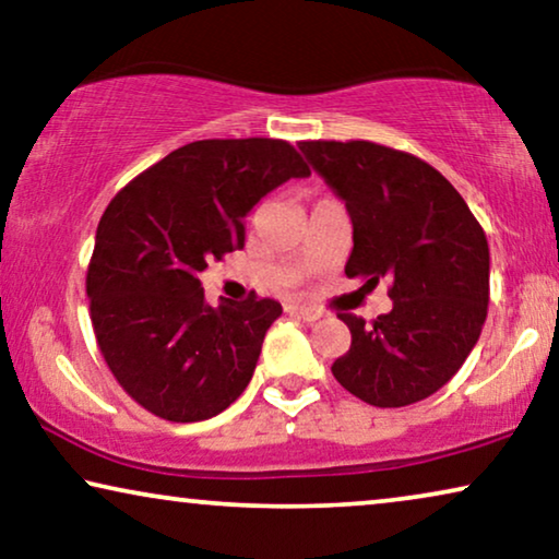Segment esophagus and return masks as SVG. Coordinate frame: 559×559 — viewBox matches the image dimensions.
Instances as JSON below:
<instances>
[{"mask_svg": "<svg viewBox=\"0 0 559 559\" xmlns=\"http://www.w3.org/2000/svg\"><path fill=\"white\" fill-rule=\"evenodd\" d=\"M287 312L289 316H297L302 320H308V323H312V320H318L323 312L320 310H312V308H305V305H287Z\"/></svg>", "mask_w": 559, "mask_h": 559, "instance_id": "obj_1", "label": "esophagus"}]
</instances>
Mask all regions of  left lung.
<instances>
[{
	"instance_id": "left-lung-1",
	"label": "left lung",
	"mask_w": 559,
	"mask_h": 559,
	"mask_svg": "<svg viewBox=\"0 0 559 559\" xmlns=\"http://www.w3.org/2000/svg\"><path fill=\"white\" fill-rule=\"evenodd\" d=\"M354 224L348 277H392L371 325L341 312L350 348L331 366L373 407H407L455 377L488 310V241L461 193L415 155L373 142H300Z\"/></svg>"
}]
</instances>
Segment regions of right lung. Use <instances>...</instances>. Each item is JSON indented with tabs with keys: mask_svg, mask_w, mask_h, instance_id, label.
<instances>
[{
	"mask_svg": "<svg viewBox=\"0 0 559 559\" xmlns=\"http://www.w3.org/2000/svg\"><path fill=\"white\" fill-rule=\"evenodd\" d=\"M282 140H201L121 188L96 228L91 323L121 389L152 415L201 423L239 400L282 305L205 302L211 259L243 247V218L289 178H308Z\"/></svg>",
	"mask_w": 559,
	"mask_h": 559,
	"instance_id": "right-lung-1",
	"label": "right lung"
}]
</instances>
